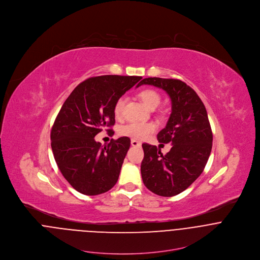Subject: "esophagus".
<instances>
[{
  "label": "esophagus",
  "instance_id": "1",
  "mask_svg": "<svg viewBox=\"0 0 260 260\" xmlns=\"http://www.w3.org/2000/svg\"><path fill=\"white\" fill-rule=\"evenodd\" d=\"M131 145L134 146V147H140V146H141V143L138 142V141H136V140H134V139H132V140H131Z\"/></svg>",
  "mask_w": 260,
  "mask_h": 260
}]
</instances>
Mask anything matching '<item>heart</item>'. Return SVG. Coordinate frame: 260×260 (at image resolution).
Listing matches in <instances>:
<instances>
[{"label": "heart", "instance_id": "obj_1", "mask_svg": "<svg viewBox=\"0 0 260 260\" xmlns=\"http://www.w3.org/2000/svg\"><path fill=\"white\" fill-rule=\"evenodd\" d=\"M143 103L149 109H155L161 103L160 94L152 89H146L139 94ZM126 103V97L121 96L115 103L114 114L116 117L122 116ZM155 131V125L152 123H140V122H130L120 128V133L124 136L131 137L133 139H144L148 137L151 133Z\"/></svg>", "mask_w": 260, "mask_h": 260}]
</instances>
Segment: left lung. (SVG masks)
Instances as JSON below:
<instances>
[{
    "label": "left lung",
    "mask_w": 260,
    "mask_h": 260,
    "mask_svg": "<svg viewBox=\"0 0 260 260\" xmlns=\"http://www.w3.org/2000/svg\"><path fill=\"white\" fill-rule=\"evenodd\" d=\"M144 84L163 89L171 99L170 117L157 139L172 147L163 155L156 146L142 144V180L153 193L171 197L184 191L203 172L212 148V131L203 102L186 83L154 77L143 79L137 87Z\"/></svg>",
    "instance_id": "left-lung-1"
}]
</instances>
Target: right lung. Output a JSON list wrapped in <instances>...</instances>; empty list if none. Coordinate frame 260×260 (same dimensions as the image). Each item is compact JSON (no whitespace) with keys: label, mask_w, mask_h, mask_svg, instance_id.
<instances>
[{"label":"right lung","mask_w":260,"mask_h":260,"mask_svg":"<svg viewBox=\"0 0 260 260\" xmlns=\"http://www.w3.org/2000/svg\"><path fill=\"white\" fill-rule=\"evenodd\" d=\"M141 79L92 77L80 83L64 102L51 130V146L62 175L78 192L98 195L117 183L130 138L112 139L103 147L94 137L115 124L116 101Z\"/></svg>","instance_id":"add662e5"}]
</instances>
